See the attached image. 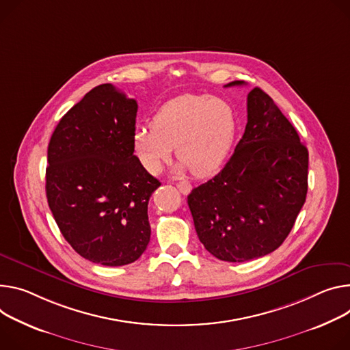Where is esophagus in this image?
Instances as JSON below:
<instances>
[{"instance_id": "34e87169", "label": "esophagus", "mask_w": 350, "mask_h": 350, "mask_svg": "<svg viewBox=\"0 0 350 350\" xmlns=\"http://www.w3.org/2000/svg\"><path fill=\"white\" fill-rule=\"evenodd\" d=\"M176 187L180 189L181 194H188L189 191H191V184H189L188 181H180L176 184Z\"/></svg>"}]
</instances>
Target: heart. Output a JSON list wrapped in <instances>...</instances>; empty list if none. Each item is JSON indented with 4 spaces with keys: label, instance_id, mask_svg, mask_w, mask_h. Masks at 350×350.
<instances>
[{
    "label": "heart",
    "instance_id": "obj_1",
    "mask_svg": "<svg viewBox=\"0 0 350 350\" xmlns=\"http://www.w3.org/2000/svg\"><path fill=\"white\" fill-rule=\"evenodd\" d=\"M237 131L233 107L208 94H181L156 110L150 129L134 133L133 146L152 174L162 170L176 146L178 170L197 177L215 173L228 159Z\"/></svg>",
    "mask_w": 350,
    "mask_h": 350
}]
</instances>
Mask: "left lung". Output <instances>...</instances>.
<instances>
[{
  "label": "left lung",
  "instance_id": "8db88e82",
  "mask_svg": "<svg viewBox=\"0 0 350 350\" xmlns=\"http://www.w3.org/2000/svg\"><path fill=\"white\" fill-rule=\"evenodd\" d=\"M244 85L243 81L228 86ZM308 150L268 94H247V125L213 178L187 197L200 241L213 257L244 262L275 251L306 202Z\"/></svg>",
  "mask_w": 350,
  "mask_h": 350
}]
</instances>
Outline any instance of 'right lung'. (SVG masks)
Instances as JSON below:
<instances>
[{"mask_svg": "<svg viewBox=\"0 0 350 350\" xmlns=\"http://www.w3.org/2000/svg\"><path fill=\"white\" fill-rule=\"evenodd\" d=\"M137 111L134 99L99 85L59 120L49 144V206L64 239L94 264H131L150 239L148 202L161 183L134 154Z\"/></svg>", "mask_w": 350, "mask_h": 350, "instance_id": "1", "label": "right lung"}]
</instances>
